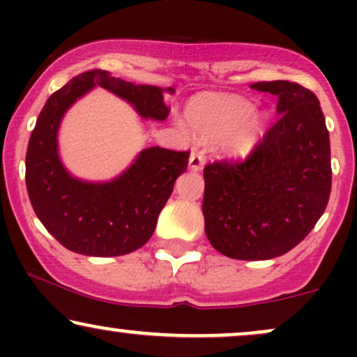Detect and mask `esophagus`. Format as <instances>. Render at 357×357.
<instances>
[{
    "label": "esophagus",
    "instance_id": "obj_1",
    "mask_svg": "<svg viewBox=\"0 0 357 357\" xmlns=\"http://www.w3.org/2000/svg\"><path fill=\"white\" fill-rule=\"evenodd\" d=\"M204 166V155L202 151L192 149V153L190 155V169L191 171H202Z\"/></svg>",
    "mask_w": 357,
    "mask_h": 357
}]
</instances>
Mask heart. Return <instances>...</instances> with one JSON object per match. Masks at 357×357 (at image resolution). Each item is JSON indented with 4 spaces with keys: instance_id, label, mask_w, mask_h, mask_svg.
<instances>
[{
    "instance_id": "1",
    "label": "heart",
    "mask_w": 357,
    "mask_h": 357,
    "mask_svg": "<svg viewBox=\"0 0 357 357\" xmlns=\"http://www.w3.org/2000/svg\"><path fill=\"white\" fill-rule=\"evenodd\" d=\"M184 122L192 136L216 139L220 153L243 159L257 149L267 132L268 119L252 102L233 93H199L188 104Z\"/></svg>"
}]
</instances>
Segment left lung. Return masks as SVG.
<instances>
[{"label":"left lung","instance_id":"8db88e82","mask_svg":"<svg viewBox=\"0 0 357 357\" xmlns=\"http://www.w3.org/2000/svg\"><path fill=\"white\" fill-rule=\"evenodd\" d=\"M278 97L275 126L243 162L204 167L211 247L236 260L284 255L309 235L331 195V142L319 99L296 82H257Z\"/></svg>","mask_w":357,"mask_h":357}]
</instances>
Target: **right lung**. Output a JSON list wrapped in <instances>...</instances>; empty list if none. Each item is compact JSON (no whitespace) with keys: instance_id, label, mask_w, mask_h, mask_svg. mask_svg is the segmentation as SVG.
Here are the masks:
<instances>
[{"instance_id":"1","label":"right lung","mask_w":357,"mask_h":357,"mask_svg":"<svg viewBox=\"0 0 357 357\" xmlns=\"http://www.w3.org/2000/svg\"><path fill=\"white\" fill-rule=\"evenodd\" d=\"M96 87L130 104L139 117L162 122L169 114L165 92L136 85L105 70L73 77L52 93L40 112L26 151V190L43 227L80 255L119 257L141 248L153 236L158 216L188 167L190 153L147 147L110 181H85L65 167L59 153V129L67 110Z\"/></svg>"}]
</instances>
